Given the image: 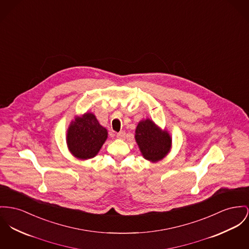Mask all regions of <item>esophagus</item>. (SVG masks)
<instances>
[{
  "label": "esophagus",
  "mask_w": 249,
  "mask_h": 249,
  "mask_svg": "<svg viewBox=\"0 0 249 249\" xmlns=\"http://www.w3.org/2000/svg\"><path fill=\"white\" fill-rule=\"evenodd\" d=\"M116 136L118 139L123 140V139H124V137H125V132H124V131H121V132L117 133Z\"/></svg>",
  "instance_id": "34e87169"
}]
</instances>
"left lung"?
Masks as SVG:
<instances>
[{
    "mask_svg": "<svg viewBox=\"0 0 249 249\" xmlns=\"http://www.w3.org/2000/svg\"><path fill=\"white\" fill-rule=\"evenodd\" d=\"M135 140L142 157L156 163L163 160L172 148V137L149 118L141 120L135 130Z\"/></svg>",
    "mask_w": 249,
    "mask_h": 249,
    "instance_id": "8db88e82",
    "label": "left lung"
}]
</instances>
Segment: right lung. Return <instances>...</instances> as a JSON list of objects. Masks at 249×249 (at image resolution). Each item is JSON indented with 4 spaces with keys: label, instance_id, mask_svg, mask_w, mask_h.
Segmentation results:
<instances>
[{
    "label": "right lung",
    "instance_id": "1",
    "mask_svg": "<svg viewBox=\"0 0 249 249\" xmlns=\"http://www.w3.org/2000/svg\"><path fill=\"white\" fill-rule=\"evenodd\" d=\"M107 139V130L91 112L74 117L67 129V147L80 160L94 158Z\"/></svg>",
    "mask_w": 249,
    "mask_h": 249
}]
</instances>
